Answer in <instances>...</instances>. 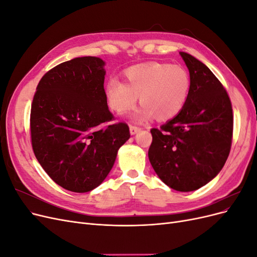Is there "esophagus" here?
<instances>
[{
  "instance_id": "1",
  "label": "esophagus",
  "mask_w": 257,
  "mask_h": 257,
  "mask_svg": "<svg viewBox=\"0 0 257 257\" xmlns=\"http://www.w3.org/2000/svg\"><path fill=\"white\" fill-rule=\"evenodd\" d=\"M138 132H141V127H137V126H134V125H130V133L131 135H135L137 134Z\"/></svg>"
}]
</instances>
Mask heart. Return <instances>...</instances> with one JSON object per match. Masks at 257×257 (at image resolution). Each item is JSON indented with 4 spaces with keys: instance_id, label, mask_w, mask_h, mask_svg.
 I'll return each instance as SVG.
<instances>
[{
    "instance_id": "obj_1",
    "label": "heart",
    "mask_w": 257,
    "mask_h": 257,
    "mask_svg": "<svg viewBox=\"0 0 257 257\" xmlns=\"http://www.w3.org/2000/svg\"><path fill=\"white\" fill-rule=\"evenodd\" d=\"M124 75L126 83L116 78L107 81L105 95L111 109L120 114L131 110L141 96L143 105L131 114L133 121L173 119L188 100L191 78L180 65L150 62L131 66Z\"/></svg>"
}]
</instances>
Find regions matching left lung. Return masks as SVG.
Listing matches in <instances>:
<instances>
[{
    "label": "left lung",
    "mask_w": 257,
    "mask_h": 257,
    "mask_svg": "<svg viewBox=\"0 0 257 257\" xmlns=\"http://www.w3.org/2000/svg\"><path fill=\"white\" fill-rule=\"evenodd\" d=\"M179 53L190 73V94L175 118L151 130L148 157L169 188L191 192L211 181L226 162L232 109L226 91L208 66L189 53Z\"/></svg>",
    "instance_id": "8db88e82"
}]
</instances>
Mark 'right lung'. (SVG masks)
Returning <instances> with one entry per match:
<instances>
[{
    "label": "right lung",
    "mask_w": 257,
    "mask_h": 257,
    "mask_svg": "<svg viewBox=\"0 0 257 257\" xmlns=\"http://www.w3.org/2000/svg\"><path fill=\"white\" fill-rule=\"evenodd\" d=\"M105 62L75 58L46 73L31 107V139L43 169L62 188L85 193L110 173L130 138L125 123L111 121L105 95Z\"/></svg>",
    "instance_id": "obj_1"
}]
</instances>
